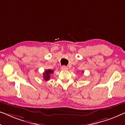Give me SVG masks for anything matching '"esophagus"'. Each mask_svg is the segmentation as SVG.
Returning <instances> with one entry per match:
<instances>
[{"label": "esophagus", "mask_w": 125, "mask_h": 125, "mask_svg": "<svg viewBox=\"0 0 125 125\" xmlns=\"http://www.w3.org/2000/svg\"><path fill=\"white\" fill-rule=\"evenodd\" d=\"M61 68H62V70H64V71H67V70H68V68H67V67H66V66H62V67H61Z\"/></svg>", "instance_id": "1"}]
</instances>
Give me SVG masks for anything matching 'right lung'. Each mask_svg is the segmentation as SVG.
<instances>
[{"instance_id": "obj_1", "label": "right lung", "mask_w": 125, "mask_h": 125, "mask_svg": "<svg viewBox=\"0 0 125 125\" xmlns=\"http://www.w3.org/2000/svg\"><path fill=\"white\" fill-rule=\"evenodd\" d=\"M54 71L53 70H47L45 71L44 73H43V76H44V79L45 80L47 81L49 80L50 79V76H51V74H52V73H53Z\"/></svg>"}]
</instances>
